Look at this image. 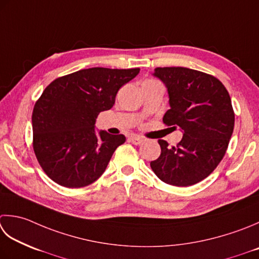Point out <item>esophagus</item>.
I'll return each mask as SVG.
<instances>
[{"mask_svg": "<svg viewBox=\"0 0 259 259\" xmlns=\"http://www.w3.org/2000/svg\"><path fill=\"white\" fill-rule=\"evenodd\" d=\"M129 141L134 145H143L145 143V139L140 138V137H130Z\"/></svg>", "mask_w": 259, "mask_h": 259, "instance_id": "34e87169", "label": "esophagus"}]
</instances>
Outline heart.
<instances>
[{
  "mask_svg": "<svg viewBox=\"0 0 259 259\" xmlns=\"http://www.w3.org/2000/svg\"><path fill=\"white\" fill-rule=\"evenodd\" d=\"M149 80H150V79H149Z\"/></svg>",
  "mask_w": 259,
  "mask_h": 259,
  "instance_id": "heart-1",
  "label": "heart"
}]
</instances>
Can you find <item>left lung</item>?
Listing matches in <instances>:
<instances>
[{
  "label": "left lung",
  "mask_w": 259,
  "mask_h": 259,
  "mask_svg": "<svg viewBox=\"0 0 259 259\" xmlns=\"http://www.w3.org/2000/svg\"><path fill=\"white\" fill-rule=\"evenodd\" d=\"M166 85L170 109L163 122L183 130L176 146L158 140L161 153L150 167L159 180L174 186L199 183L224 158L235 126V112L225 85L210 74L186 67H157Z\"/></svg>",
  "instance_id": "1"
}]
</instances>
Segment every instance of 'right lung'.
<instances>
[{"mask_svg": "<svg viewBox=\"0 0 259 259\" xmlns=\"http://www.w3.org/2000/svg\"><path fill=\"white\" fill-rule=\"evenodd\" d=\"M140 68L93 67L53 80L32 112L33 151L49 179L69 189L92 184L104 173L123 135L95 133L102 111L110 110L118 91Z\"/></svg>", "mask_w": 259, "mask_h": 259, "instance_id": "1", "label": "right lung"}]
</instances>
